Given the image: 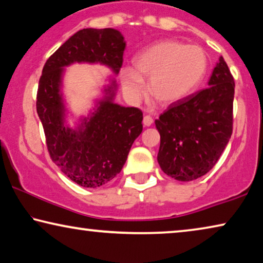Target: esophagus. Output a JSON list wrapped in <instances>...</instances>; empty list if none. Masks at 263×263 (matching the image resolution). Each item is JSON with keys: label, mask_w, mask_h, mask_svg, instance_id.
I'll return each mask as SVG.
<instances>
[{"label": "esophagus", "mask_w": 263, "mask_h": 263, "mask_svg": "<svg viewBox=\"0 0 263 263\" xmlns=\"http://www.w3.org/2000/svg\"><path fill=\"white\" fill-rule=\"evenodd\" d=\"M152 123H154V119H152V117L148 116V115H145L144 118H143V124L145 125V126H151Z\"/></svg>", "instance_id": "34e87169"}]
</instances>
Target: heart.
Returning a JSON list of instances; mask_svg holds the SVG:
<instances>
[{
	"mask_svg": "<svg viewBox=\"0 0 263 263\" xmlns=\"http://www.w3.org/2000/svg\"><path fill=\"white\" fill-rule=\"evenodd\" d=\"M135 68H126L121 85L131 100L145 89L143 77L150 78L148 92L162 105L178 103L197 87L206 69V57L199 47L164 40L148 47L135 59Z\"/></svg>",
	"mask_w": 263,
	"mask_h": 263,
	"instance_id": "1",
	"label": "heart"
}]
</instances>
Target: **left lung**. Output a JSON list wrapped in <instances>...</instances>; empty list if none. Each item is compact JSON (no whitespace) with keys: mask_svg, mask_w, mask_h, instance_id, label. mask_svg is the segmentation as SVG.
<instances>
[{"mask_svg":"<svg viewBox=\"0 0 263 263\" xmlns=\"http://www.w3.org/2000/svg\"><path fill=\"white\" fill-rule=\"evenodd\" d=\"M208 85L171 104L155 121L160 135L157 160L177 181H194L209 172L232 137L235 84L222 57Z\"/></svg>","mask_w":263,"mask_h":263,"instance_id":"left-lung-1","label":"left lung"}]
</instances>
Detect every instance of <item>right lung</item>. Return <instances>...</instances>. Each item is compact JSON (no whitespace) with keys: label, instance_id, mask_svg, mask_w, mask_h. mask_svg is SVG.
Instances as JSON below:
<instances>
[{"label":"right lung","instance_id":"add662e5","mask_svg":"<svg viewBox=\"0 0 263 263\" xmlns=\"http://www.w3.org/2000/svg\"><path fill=\"white\" fill-rule=\"evenodd\" d=\"M126 42L113 28H85L46 61L39 81L36 111L44 126L50 158L69 179L84 187L108 183L123 169L137 137L143 131V112L116 104L117 82L109 78L104 97L87 116L68 126L62 94L65 68L73 64H99L118 74Z\"/></svg>","mask_w":263,"mask_h":263}]
</instances>
